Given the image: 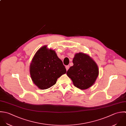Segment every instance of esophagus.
Returning <instances> with one entry per match:
<instances>
[{
    "label": "esophagus",
    "mask_w": 126,
    "mask_h": 126,
    "mask_svg": "<svg viewBox=\"0 0 126 126\" xmlns=\"http://www.w3.org/2000/svg\"><path fill=\"white\" fill-rule=\"evenodd\" d=\"M66 67V70H67V71H68V69H69V66H68H68H66V67Z\"/></svg>",
    "instance_id": "1"
}]
</instances>
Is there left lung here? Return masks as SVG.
I'll return each instance as SVG.
<instances>
[{
	"instance_id": "1",
	"label": "left lung",
	"mask_w": 126,
	"mask_h": 126,
	"mask_svg": "<svg viewBox=\"0 0 126 126\" xmlns=\"http://www.w3.org/2000/svg\"><path fill=\"white\" fill-rule=\"evenodd\" d=\"M73 66L67 72L75 86L86 90L95 83L98 76L99 69L96 62L88 54L82 52L75 54Z\"/></svg>"
}]
</instances>
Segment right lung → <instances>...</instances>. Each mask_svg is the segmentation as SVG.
<instances>
[{
  "instance_id": "right-lung-1",
  "label": "right lung",
  "mask_w": 126,
  "mask_h": 126,
  "mask_svg": "<svg viewBox=\"0 0 126 126\" xmlns=\"http://www.w3.org/2000/svg\"><path fill=\"white\" fill-rule=\"evenodd\" d=\"M29 71L32 81L41 90L50 88L59 77L66 73V68L55 51L48 48L47 46H43L35 53Z\"/></svg>"
}]
</instances>
